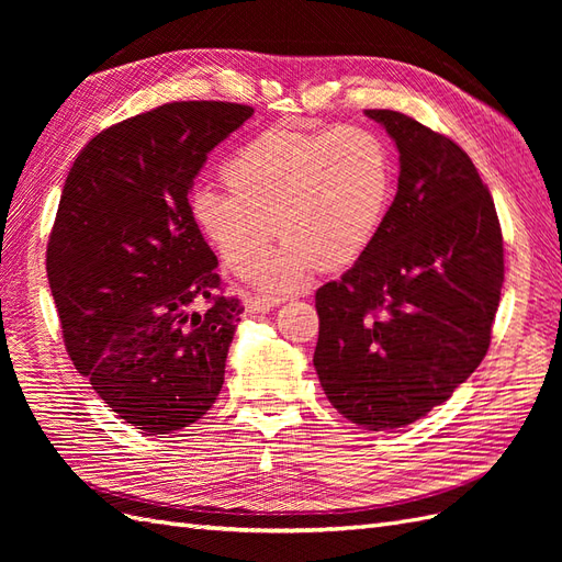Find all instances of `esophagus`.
Listing matches in <instances>:
<instances>
[{
  "label": "esophagus",
  "mask_w": 562,
  "mask_h": 562,
  "mask_svg": "<svg viewBox=\"0 0 562 562\" xmlns=\"http://www.w3.org/2000/svg\"><path fill=\"white\" fill-rule=\"evenodd\" d=\"M277 307V300L269 297H248L246 300V314H267Z\"/></svg>",
  "instance_id": "esophagus-1"
}]
</instances>
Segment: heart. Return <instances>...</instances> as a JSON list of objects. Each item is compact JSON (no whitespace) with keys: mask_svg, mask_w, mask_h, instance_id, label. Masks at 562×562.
<instances>
[{"mask_svg":"<svg viewBox=\"0 0 562 562\" xmlns=\"http://www.w3.org/2000/svg\"><path fill=\"white\" fill-rule=\"evenodd\" d=\"M229 194L199 187L196 227L236 274H248L277 234L283 246L255 271L262 291L288 295L321 267H349L372 246L394 194L386 143L363 126L304 131L274 126L223 166Z\"/></svg>","mask_w":562,"mask_h":562,"instance_id":"obj_1","label":"heart"}]
</instances>
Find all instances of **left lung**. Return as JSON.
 <instances>
[{
    "instance_id": "1",
    "label": "left lung",
    "mask_w": 562,
    "mask_h": 562,
    "mask_svg": "<svg viewBox=\"0 0 562 562\" xmlns=\"http://www.w3.org/2000/svg\"><path fill=\"white\" fill-rule=\"evenodd\" d=\"M398 149V192L372 246L316 291L314 368L333 407L368 431L446 403L490 347L502 229L467 151L413 116L366 110Z\"/></svg>"
}]
</instances>
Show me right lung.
Segmentation results:
<instances>
[{"instance_id":"1","label":"right lung","mask_w":562,"mask_h":562,"mask_svg":"<svg viewBox=\"0 0 562 562\" xmlns=\"http://www.w3.org/2000/svg\"><path fill=\"white\" fill-rule=\"evenodd\" d=\"M252 108L168 103L79 151L48 236L65 349L116 417L145 436L206 415L225 382L241 302L220 293L196 227L194 178Z\"/></svg>"}]
</instances>
